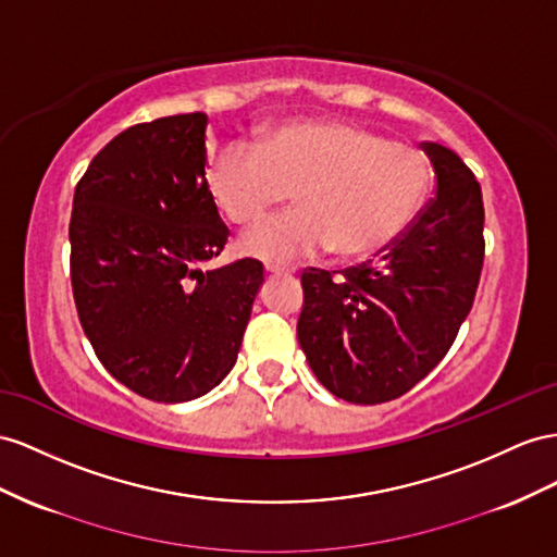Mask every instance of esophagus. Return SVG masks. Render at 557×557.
I'll use <instances>...</instances> for the list:
<instances>
[{
  "mask_svg": "<svg viewBox=\"0 0 557 557\" xmlns=\"http://www.w3.org/2000/svg\"><path fill=\"white\" fill-rule=\"evenodd\" d=\"M265 275H284V273H292L289 265H282V263H265L263 265Z\"/></svg>",
  "mask_w": 557,
  "mask_h": 557,
  "instance_id": "34e87169",
  "label": "esophagus"
}]
</instances>
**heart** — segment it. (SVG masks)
Returning a JSON list of instances; mask_svg holds the SVG:
<instances>
[{
    "label": "heart",
    "instance_id": "b5f03b06",
    "mask_svg": "<svg viewBox=\"0 0 557 557\" xmlns=\"http://www.w3.org/2000/svg\"><path fill=\"white\" fill-rule=\"evenodd\" d=\"M431 181L425 154L344 120L277 126L253 148L227 146L207 171V190L225 221L249 225L287 199L296 209L242 235L239 251L292 261L322 249L367 259L414 221Z\"/></svg>",
    "mask_w": 557,
    "mask_h": 557
}]
</instances>
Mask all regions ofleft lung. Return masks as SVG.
<instances>
[{"instance_id": "1", "label": "left lung", "mask_w": 557, "mask_h": 557, "mask_svg": "<svg viewBox=\"0 0 557 557\" xmlns=\"http://www.w3.org/2000/svg\"><path fill=\"white\" fill-rule=\"evenodd\" d=\"M435 197L379 259L306 268L296 334L322 386L352 405L395 400L433 372L475 301L482 190L461 157L423 143Z\"/></svg>"}]
</instances>
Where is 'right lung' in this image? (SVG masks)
<instances>
[{"mask_svg":"<svg viewBox=\"0 0 557 557\" xmlns=\"http://www.w3.org/2000/svg\"><path fill=\"white\" fill-rule=\"evenodd\" d=\"M205 112L134 124L84 171L70 216L82 330L108 372L154 403H188L231 372L263 265L216 270L227 227L205 164Z\"/></svg>","mask_w":557,"mask_h":557,"instance_id":"obj_1","label":"right lung"}]
</instances>
